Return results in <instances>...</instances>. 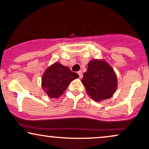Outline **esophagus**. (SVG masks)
Here are the masks:
<instances>
[{
    "label": "esophagus",
    "mask_w": 149,
    "mask_h": 149,
    "mask_svg": "<svg viewBox=\"0 0 149 149\" xmlns=\"http://www.w3.org/2000/svg\"><path fill=\"white\" fill-rule=\"evenodd\" d=\"M78 74L79 75V77H80V78H81L82 77H83V73H82V71H79L78 72Z\"/></svg>",
    "instance_id": "esophagus-1"
}]
</instances>
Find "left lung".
Listing matches in <instances>:
<instances>
[{"instance_id":"left-lung-1","label":"left lung","mask_w":149,"mask_h":149,"mask_svg":"<svg viewBox=\"0 0 149 149\" xmlns=\"http://www.w3.org/2000/svg\"><path fill=\"white\" fill-rule=\"evenodd\" d=\"M88 66L82 79L87 93L95 102L111 97L117 88V78L111 66L97 59L90 61Z\"/></svg>"}]
</instances>
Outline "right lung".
I'll list each match as a JSON object with an SVG mask.
<instances>
[{"mask_svg":"<svg viewBox=\"0 0 149 149\" xmlns=\"http://www.w3.org/2000/svg\"><path fill=\"white\" fill-rule=\"evenodd\" d=\"M78 78L79 76L67 66L56 62L47 68L42 75V87L49 97L57 98L62 95L69 83Z\"/></svg>","mask_w":149,"mask_h":149,"instance_id":"1","label":"right lung"}]
</instances>
